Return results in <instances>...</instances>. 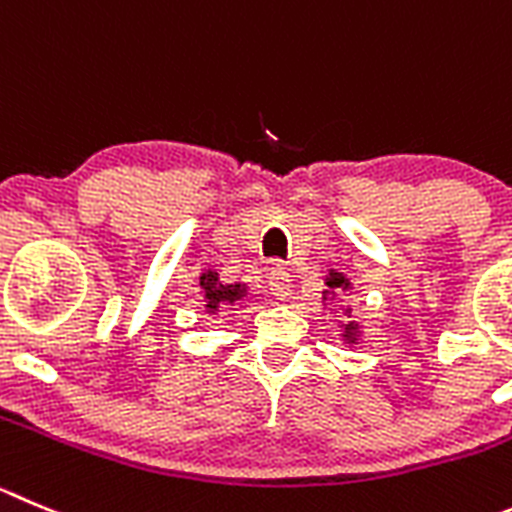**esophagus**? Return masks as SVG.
Masks as SVG:
<instances>
[{"label": "esophagus", "instance_id": "obj_1", "mask_svg": "<svg viewBox=\"0 0 512 512\" xmlns=\"http://www.w3.org/2000/svg\"><path fill=\"white\" fill-rule=\"evenodd\" d=\"M293 280H290V272L285 267H272L270 275H267V290L275 300H285L290 295V288H293Z\"/></svg>", "mask_w": 512, "mask_h": 512}]
</instances>
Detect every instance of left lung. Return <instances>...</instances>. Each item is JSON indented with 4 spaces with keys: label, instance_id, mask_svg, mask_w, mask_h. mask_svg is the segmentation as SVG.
I'll return each mask as SVG.
<instances>
[{
    "label": "left lung",
    "instance_id": "obj_1",
    "mask_svg": "<svg viewBox=\"0 0 512 512\" xmlns=\"http://www.w3.org/2000/svg\"><path fill=\"white\" fill-rule=\"evenodd\" d=\"M326 285H328V290H326V295H323V303L326 305L336 303V300H341L348 290H353V285L348 283L346 278H333V280H328ZM338 308H341V305H338ZM341 310H343V318H346V321L338 326L341 328V341H343V346L353 348L358 341H361V338H364V326H361L358 321H353L351 308H341Z\"/></svg>",
    "mask_w": 512,
    "mask_h": 512
}]
</instances>
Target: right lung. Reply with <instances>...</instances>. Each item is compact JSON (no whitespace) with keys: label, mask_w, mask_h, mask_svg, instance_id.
Masks as SVG:
<instances>
[{"label":"right lung","mask_w":512,"mask_h":512,"mask_svg":"<svg viewBox=\"0 0 512 512\" xmlns=\"http://www.w3.org/2000/svg\"><path fill=\"white\" fill-rule=\"evenodd\" d=\"M199 288H202L204 313L217 318V315L227 313V310L242 308L240 300H245V290L240 285H222L217 278V272H202L199 275Z\"/></svg>","instance_id":"right-lung-1"}]
</instances>
